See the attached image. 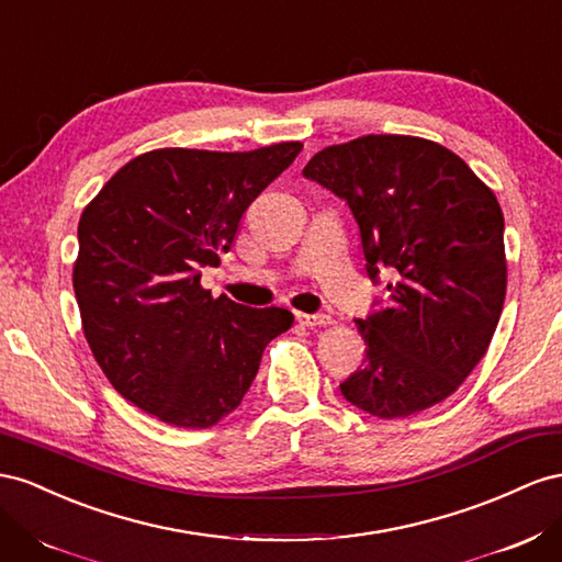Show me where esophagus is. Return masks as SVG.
Here are the masks:
<instances>
[{
  "instance_id": "esophagus-1",
  "label": "esophagus",
  "mask_w": 562,
  "mask_h": 562,
  "mask_svg": "<svg viewBox=\"0 0 562 562\" xmlns=\"http://www.w3.org/2000/svg\"><path fill=\"white\" fill-rule=\"evenodd\" d=\"M295 318H297L300 326H307V328H318V326H328V324H330V316H328V314H305V312H297Z\"/></svg>"
}]
</instances>
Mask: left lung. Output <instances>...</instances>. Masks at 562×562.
<instances>
[{"label": "left lung", "instance_id": "obj_1", "mask_svg": "<svg viewBox=\"0 0 562 562\" xmlns=\"http://www.w3.org/2000/svg\"><path fill=\"white\" fill-rule=\"evenodd\" d=\"M307 179L352 210L367 274L390 269L387 300L357 328L367 359L342 397L378 418L447 400L487 352L504 310V212L494 191L420 136L367 134L328 146Z\"/></svg>", "mask_w": 562, "mask_h": 562}]
</instances>
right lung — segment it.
I'll list each match as a JSON object with an SVG mask.
<instances>
[{
    "label": "right lung",
    "instance_id": "1",
    "mask_svg": "<svg viewBox=\"0 0 562 562\" xmlns=\"http://www.w3.org/2000/svg\"><path fill=\"white\" fill-rule=\"evenodd\" d=\"M302 150L158 148L123 165L78 226L72 288L85 338L127 402L177 428H210L255 381L265 347L293 326L201 285L248 205Z\"/></svg>",
    "mask_w": 562,
    "mask_h": 562
}]
</instances>
